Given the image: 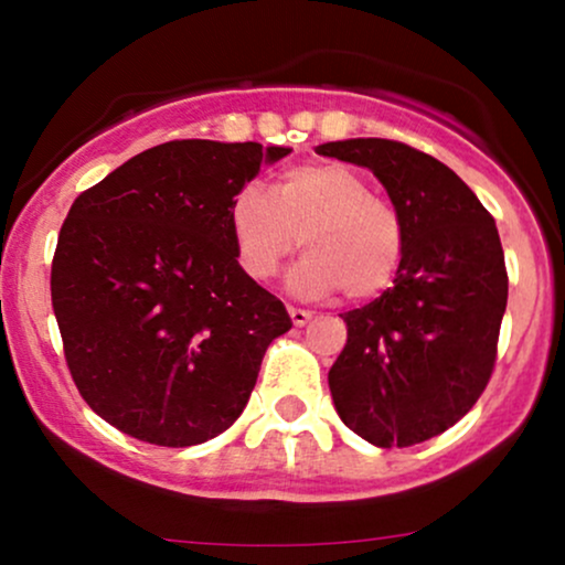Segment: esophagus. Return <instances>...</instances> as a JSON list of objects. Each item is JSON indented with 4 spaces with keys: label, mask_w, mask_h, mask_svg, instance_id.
Instances as JSON below:
<instances>
[{
    "label": "esophagus",
    "mask_w": 565,
    "mask_h": 565,
    "mask_svg": "<svg viewBox=\"0 0 565 565\" xmlns=\"http://www.w3.org/2000/svg\"><path fill=\"white\" fill-rule=\"evenodd\" d=\"M289 319H291V323H295V327H305V323L310 321V310H305V308H295V305H289Z\"/></svg>",
    "instance_id": "obj_1"
}]
</instances>
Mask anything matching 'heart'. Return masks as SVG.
Wrapping results in <instances>:
<instances>
[{
  "label": "heart",
  "mask_w": 565,
  "mask_h": 565,
  "mask_svg": "<svg viewBox=\"0 0 565 565\" xmlns=\"http://www.w3.org/2000/svg\"><path fill=\"white\" fill-rule=\"evenodd\" d=\"M236 260L252 281H268L297 246L291 270L302 295L366 302L393 287L406 257V223L391 199L372 193L361 172L340 161H308L278 174L274 191L246 185L228 206Z\"/></svg>",
  "instance_id": "obj_1"
}]
</instances>
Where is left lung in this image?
Instances as JSON below:
<instances>
[{"instance_id": "left-lung-1", "label": "left lung", "mask_w": 565, "mask_h": 565, "mask_svg": "<svg viewBox=\"0 0 565 565\" xmlns=\"http://www.w3.org/2000/svg\"><path fill=\"white\" fill-rule=\"evenodd\" d=\"M321 157L369 167L406 223L393 287L342 313L348 342L329 369L340 419L380 449L440 436L489 385L508 308L494 217L438 159L385 138L323 142Z\"/></svg>"}]
</instances>
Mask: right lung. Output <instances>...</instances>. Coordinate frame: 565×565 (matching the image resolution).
Returning a JSON list of instances; mask_svg holds the SVG:
<instances>
[{"instance_id": "obj_1", "label": "right lung", "mask_w": 565, "mask_h": 565, "mask_svg": "<svg viewBox=\"0 0 565 565\" xmlns=\"http://www.w3.org/2000/svg\"><path fill=\"white\" fill-rule=\"evenodd\" d=\"M289 148L170 140L71 204L50 291L76 391L116 430L196 446L236 423L281 300L244 274L228 206Z\"/></svg>"}]
</instances>
